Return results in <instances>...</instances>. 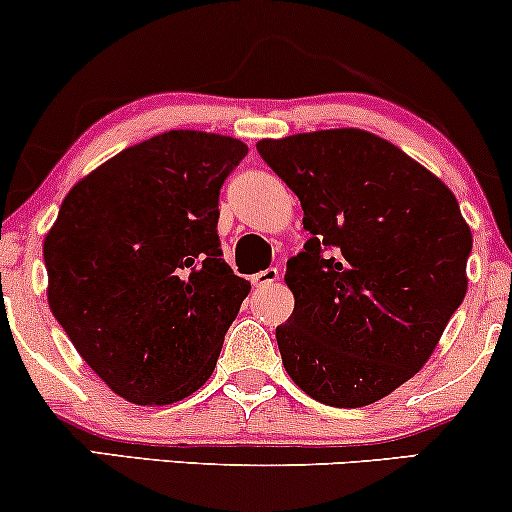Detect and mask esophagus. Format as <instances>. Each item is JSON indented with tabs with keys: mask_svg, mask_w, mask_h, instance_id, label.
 <instances>
[{
	"mask_svg": "<svg viewBox=\"0 0 512 512\" xmlns=\"http://www.w3.org/2000/svg\"><path fill=\"white\" fill-rule=\"evenodd\" d=\"M250 281H252V286H255V288L272 286V283L279 281V269H276V267H269V269H264V272H257V274H252V276H250Z\"/></svg>",
	"mask_w": 512,
	"mask_h": 512,
	"instance_id": "34e87169",
	"label": "esophagus"
}]
</instances>
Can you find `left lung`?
Here are the masks:
<instances>
[{
	"mask_svg": "<svg viewBox=\"0 0 512 512\" xmlns=\"http://www.w3.org/2000/svg\"><path fill=\"white\" fill-rule=\"evenodd\" d=\"M298 195L305 250L286 264L295 307L276 326L307 396L362 408L415 377L467 293L472 233L441 178L360 128L257 143Z\"/></svg>",
	"mask_w": 512,
	"mask_h": 512,
	"instance_id": "left-lung-1",
	"label": "left lung"
}]
</instances>
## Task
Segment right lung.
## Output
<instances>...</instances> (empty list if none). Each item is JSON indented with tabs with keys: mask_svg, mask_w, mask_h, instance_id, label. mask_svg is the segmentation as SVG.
I'll return each instance as SVG.
<instances>
[{
	"mask_svg": "<svg viewBox=\"0 0 512 512\" xmlns=\"http://www.w3.org/2000/svg\"><path fill=\"white\" fill-rule=\"evenodd\" d=\"M248 147L169 131L80 178L45 238L49 310L116 396L169 405L212 377L250 283L224 262L219 190Z\"/></svg>",
	"mask_w": 512,
	"mask_h": 512,
	"instance_id": "obj_1",
	"label": "right lung"
}]
</instances>
